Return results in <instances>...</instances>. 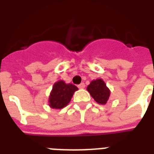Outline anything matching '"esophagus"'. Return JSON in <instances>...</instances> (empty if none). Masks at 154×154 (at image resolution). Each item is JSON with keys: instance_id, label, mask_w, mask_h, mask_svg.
<instances>
[{"instance_id": "34e87169", "label": "esophagus", "mask_w": 154, "mask_h": 154, "mask_svg": "<svg viewBox=\"0 0 154 154\" xmlns=\"http://www.w3.org/2000/svg\"><path fill=\"white\" fill-rule=\"evenodd\" d=\"M85 87V83H81V84L78 85V88H79V89H84Z\"/></svg>"}]
</instances>
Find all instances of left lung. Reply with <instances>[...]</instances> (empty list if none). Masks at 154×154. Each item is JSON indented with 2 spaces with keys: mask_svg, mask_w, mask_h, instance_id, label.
<instances>
[{
  "mask_svg": "<svg viewBox=\"0 0 154 154\" xmlns=\"http://www.w3.org/2000/svg\"><path fill=\"white\" fill-rule=\"evenodd\" d=\"M87 90L94 101L100 105H105L109 101L110 90L101 78L92 81L87 86Z\"/></svg>",
  "mask_w": 154,
  "mask_h": 154,
  "instance_id": "1",
  "label": "left lung"
}]
</instances>
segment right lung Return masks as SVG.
<instances>
[{
  "instance_id": "add662e5",
  "label": "right lung",
  "mask_w": 154,
  "mask_h": 154,
  "mask_svg": "<svg viewBox=\"0 0 154 154\" xmlns=\"http://www.w3.org/2000/svg\"><path fill=\"white\" fill-rule=\"evenodd\" d=\"M77 90L78 88L76 85L70 83L66 84L62 80L55 82L49 94V105L52 109H63L70 102L74 92Z\"/></svg>"
}]
</instances>
